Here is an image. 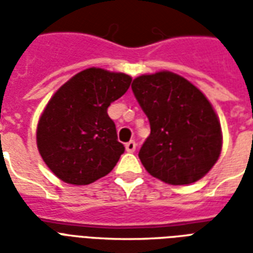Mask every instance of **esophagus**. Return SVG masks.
I'll return each instance as SVG.
<instances>
[{
  "instance_id": "esophagus-1",
  "label": "esophagus",
  "mask_w": 253,
  "mask_h": 253,
  "mask_svg": "<svg viewBox=\"0 0 253 253\" xmlns=\"http://www.w3.org/2000/svg\"><path fill=\"white\" fill-rule=\"evenodd\" d=\"M135 149H137V143H135V141H130V142L126 143V150L128 153L135 152Z\"/></svg>"
}]
</instances>
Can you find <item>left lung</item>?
I'll use <instances>...</instances> for the list:
<instances>
[{
    "label": "left lung",
    "instance_id": "obj_1",
    "mask_svg": "<svg viewBox=\"0 0 253 253\" xmlns=\"http://www.w3.org/2000/svg\"><path fill=\"white\" fill-rule=\"evenodd\" d=\"M131 89L150 123L138 154L145 169L172 186L202 179L222 149L221 125L206 96L167 70L139 76Z\"/></svg>",
    "mask_w": 253,
    "mask_h": 253
}]
</instances>
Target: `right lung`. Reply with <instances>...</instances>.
I'll use <instances>...</instances> for the list:
<instances>
[{
  "label": "right lung",
  "instance_id": "obj_1",
  "mask_svg": "<svg viewBox=\"0 0 253 253\" xmlns=\"http://www.w3.org/2000/svg\"><path fill=\"white\" fill-rule=\"evenodd\" d=\"M130 84L125 73L89 67L54 93L38 123L36 143L58 179L85 186L114 169L125 146L107 110Z\"/></svg>",
  "mask_w": 253,
  "mask_h": 253
}]
</instances>
